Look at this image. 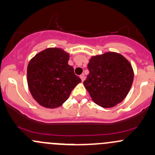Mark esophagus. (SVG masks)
<instances>
[{"label":"esophagus","instance_id":"1","mask_svg":"<svg viewBox=\"0 0 155 155\" xmlns=\"http://www.w3.org/2000/svg\"><path fill=\"white\" fill-rule=\"evenodd\" d=\"M79 77H80V79H81V81H84V79H85V77H84V74H81L80 76H79Z\"/></svg>","mask_w":155,"mask_h":155}]
</instances>
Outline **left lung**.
<instances>
[{"label":"left lung","instance_id":"8db88e82","mask_svg":"<svg viewBox=\"0 0 155 155\" xmlns=\"http://www.w3.org/2000/svg\"><path fill=\"white\" fill-rule=\"evenodd\" d=\"M84 81L92 100L103 108H111L127 96L134 79L132 64L121 54L108 51L93 56Z\"/></svg>","mask_w":155,"mask_h":155}]
</instances>
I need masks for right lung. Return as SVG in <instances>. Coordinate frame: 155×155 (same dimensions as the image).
<instances>
[{
	"label": "right lung",
	"mask_w": 155,
	"mask_h": 155,
	"mask_svg": "<svg viewBox=\"0 0 155 155\" xmlns=\"http://www.w3.org/2000/svg\"><path fill=\"white\" fill-rule=\"evenodd\" d=\"M70 54L60 48H48L31 59L27 83L34 99L45 108L60 107L81 82L68 64Z\"/></svg>",
	"instance_id": "right-lung-1"
}]
</instances>
